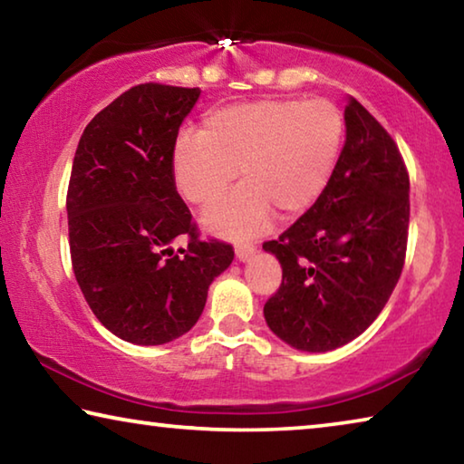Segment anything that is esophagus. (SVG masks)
Masks as SVG:
<instances>
[{"label": "esophagus", "mask_w": 464, "mask_h": 464, "mask_svg": "<svg viewBox=\"0 0 464 464\" xmlns=\"http://www.w3.org/2000/svg\"><path fill=\"white\" fill-rule=\"evenodd\" d=\"M254 254H256V247L251 246V243H241V246L235 247V256H237L239 262H247Z\"/></svg>", "instance_id": "1"}]
</instances>
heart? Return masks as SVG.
I'll return each mask as SVG.
<instances>
[{"label":"heart","instance_id":"b5f03b06","mask_svg":"<svg viewBox=\"0 0 464 464\" xmlns=\"http://www.w3.org/2000/svg\"><path fill=\"white\" fill-rule=\"evenodd\" d=\"M343 116L329 100L260 98L204 116L200 135L182 132L171 153L179 194L192 204L218 198L237 176L243 184L202 215L204 229L229 239L264 231L274 210L293 218L309 210L334 176Z\"/></svg>","mask_w":464,"mask_h":464}]
</instances>
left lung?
Returning a JSON list of instances; mask_svg holds the SVG:
<instances>
[{
	"mask_svg": "<svg viewBox=\"0 0 464 464\" xmlns=\"http://www.w3.org/2000/svg\"><path fill=\"white\" fill-rule=\"evenodd\" d=\"M345 143L324 194L264 249L282 285L266 324L303 352H329L379 317L401 276L410 229V176L395 140L348 98Z\"/></svg>",
	"mask_w": 464,
	"mask_h": 464,
	"instance_id": "left-lung-1",
	"label": "left lung"
}]
</instances>
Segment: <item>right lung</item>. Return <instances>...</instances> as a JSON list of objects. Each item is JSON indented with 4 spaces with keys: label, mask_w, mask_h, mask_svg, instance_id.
<instances>
[{
    "label": "right lung",
    "mask_w": 464,
    "mask_h": 464,
    "mask_svg": "<svg viewBox=\"0 0 464 464\" xmlns=\"http://www.w3.org/2000/svg\"><path fill=\"white\" fill-rule=\"evenodd\" d=\"M198 98V88L135 85L93 116L75 151L67 218L77 285L100 324L137 345L190 332L235 256L229 243L198 239L171 171ZM182 234L188 246L176 255L170 241Z\"/></svg>",
    "instance_id": "1"
}]
</instances>
